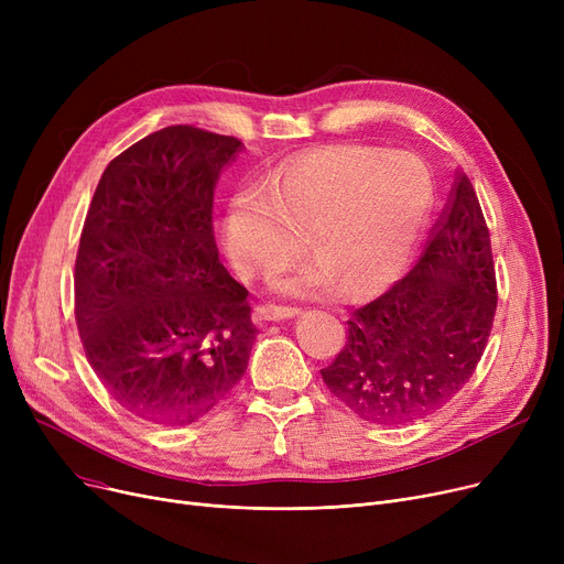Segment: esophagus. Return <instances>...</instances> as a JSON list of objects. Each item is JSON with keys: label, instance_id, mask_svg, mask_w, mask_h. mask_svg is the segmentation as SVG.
<instances>
[{"label": "esophagus", "instance_id": "obj_1", "mask_svg": "<svg viewBox=\"0 0 564 564\" xmlns=\"http://www.w3.org/2000/svg\"><path fill=\"white\" fill-rule=\"evenodd\" d=\"M297 308H290V306H274V304H264L256 308V319L258 322H281V319H290L297 315Z\"/></svg>", "mask_w": 564, "mask_h": 564}]
</instances>
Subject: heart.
Instances as JSON below:
<instances>
[{"label":"heart","mask_w":564,"mask_h":564,"mask_svg":"<svg viewBox=\"0 0 564 564\" xmlns=\"http://www.w3.org/2000/svg\"><path fill=\"white\" fill-rule=\"evenodd\" d=\"M434 185L411 153L332 143L285 160L262 192H235L224 207L221 245L240 279L270 276L302 249L313 260L274 281L288 297H319L338 283L370 297L406 270L427 226Z\"/></svg>","instance_id":"obj_1"}]
</instances>
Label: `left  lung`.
<instances>
[{
  "label": "left lung",
  "mask_w": 564,
  "mask_h": 564,
  "mask_svg": "<svg viewBox=\"0 0 564 564\" xmlns=\"http://www.w3.org/2000/svg\"><path fill=\"white\" fill-rule=\"evenodd\" d=\"M496 313L489 230L466 175L416 267L354 311L327 389L377 425L413 423L453 400L476 370Z\"/></svg>",
  "instance_id": "left-lung-1"
}]
</instances>
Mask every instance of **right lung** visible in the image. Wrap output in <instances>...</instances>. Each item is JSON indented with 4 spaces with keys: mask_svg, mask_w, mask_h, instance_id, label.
Here are the masks:
<instances>
[{
    "mask_svg": "<svg viewBox=\"0 0 564 564\" xmlns=\"http://www.w3.org/2000/svg\"><path fill=\"white\" fill-rule=\"evenodd\" d=\"M242 141L171 126L105 169L75 260V317L94 372L134 416L187 425L242 379L249 290L219 262L213 200Z\"/></svg>",
    "mask_w": 564,
    "mask_h": 564,
    "instance_id": "add662e5",
    "label": "right lung"
}]
</instances>
